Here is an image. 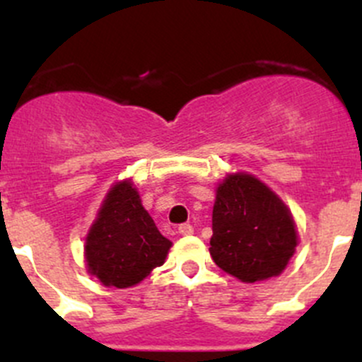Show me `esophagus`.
Instances as JSON below:
<instances>
[{"mask_svg": "<svg viewBox=\"0 0 362 362\" xmlns=\"http://www.w3.org/2000/svg\"><path fill=\"white\" fill-rule=\"evenodd\" d=\"M178 233H180L182 236H191L192 233H194V228H192L191 224H182L180 228H178Z\"/></svg>", "mask_w": 362, "mask_h": 362, "instance_id": "34e87169", "label": "esophagus"}]
</instances>
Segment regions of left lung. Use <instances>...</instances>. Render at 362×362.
<instances>
[{"instance_id":"obj_1","label":"left lung","mask_w":362,"mask_h":362,"mask_svg":"<svg viewBox=\"0 0 362 362\" xmlns=\"http://www.w3.org/2000/svg\"><path fill=\"white\" fill-rule=\"evenodd\" d=\"M210 255L240 282L279 276L298 245L287 204L250 173H229L215 191Z\"/></svg>"}]
</instances>
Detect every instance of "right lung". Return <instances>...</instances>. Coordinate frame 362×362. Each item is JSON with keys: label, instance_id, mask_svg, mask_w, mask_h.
I'll use <instances>...</instances> for the list:
<instances>
[{"label": "right lung", "instance_id": "right-lung-1", "mask_svg": "<svg viewBox=\"0 0 362 362\" xmlns=\"http://www.w3.org/2000/svg\"><path fill=\"white\" fill-rule=\"evenodd\" d=\"M171 245L141 204L131 178H126L112 185L87 233V273L105 287H133L164 264Z\"/></svg>", "mask_w": 362, "mask_h": 362}]
</instances>
